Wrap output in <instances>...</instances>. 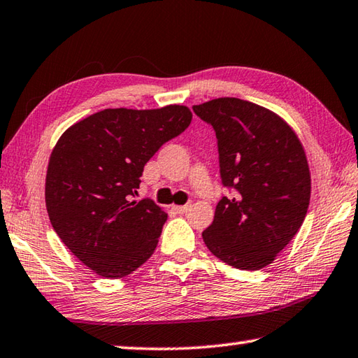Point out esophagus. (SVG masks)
I'll return each mask as SVG.
<instances>
[{
  "mask_svg": "<svg viewBox=\"0 0 358 358\" xmlns=\"http://www.w3.org/2000/svg\"><path fill=\"white\" fill-rule=\"evenodd\" d=\"M189 208H191V205H181V206H173L175 211H177L178 214H185L189 211Z\"/></svg>",
  "mask_w": 358,
  "mask_h": 358,
  "instance_id": "1",
  "label": "esophagus"
}]
</instances>
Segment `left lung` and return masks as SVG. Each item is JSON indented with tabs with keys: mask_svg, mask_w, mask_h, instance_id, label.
I'll return each mask as SVG.
<instances>
[{
	"mask_svg": "<svg viewBox=\"0 0 358 358\" xmlns=\"http://www.w3.org/2000/svg\"><path fill=\"white\" fill-rule=\"evenodd\" d=\"M215 130L223 186L233 187L203 231L208 250L241 270H261L295 237L310 201L304 147L284 119L261 105L219 97L194 105Z\"/></svg>",
	"mask_w": 358,
	"mask_h": 358,
	"instance_id": "left-lung-1",
	"label": "left lung"
}]
</instances>
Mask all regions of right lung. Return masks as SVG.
<instances>
[{
	"label": "right lung",
	"instance_id": "1",
	"mask_svg": "<svg viewBox=\"0 0 358 358\" xmlns=\"http://www.w3.org/2000/svg\"><path fill=\"white\" fill-rule=\"evenodd\" d=\"M192 121L186 105L105 108L63 131L49 157L45 200L68 250L99 276L130 275L157 248L167 214L129 200L144 166Z\"/></svg>",
	"mask_w": 358,
	"mask_h": 358
}]
</instances>
